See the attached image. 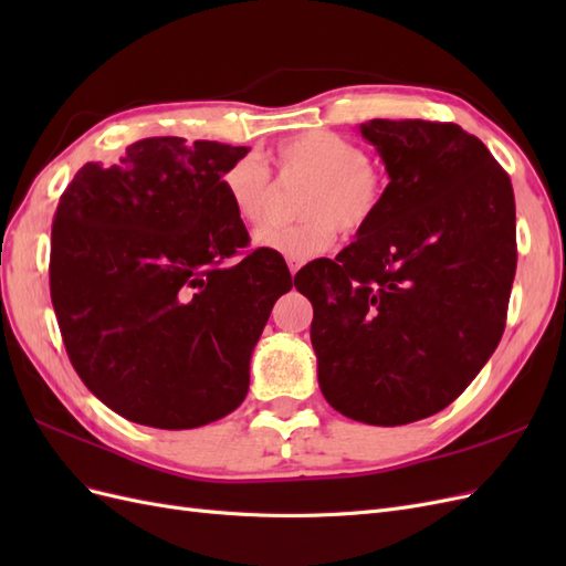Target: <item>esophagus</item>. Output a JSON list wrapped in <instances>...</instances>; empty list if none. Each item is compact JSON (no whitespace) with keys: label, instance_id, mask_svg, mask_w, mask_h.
Wrapping results in <instances>:
<instances>
[{"label":"esophagus","instance_id":"1","mask_svg":"<svg viewBox=\"0 0 566 566\" xmlns=\"http://www.w3.org/2000/svg\"><path fill=\"white\" fill-rule=\"evenodd\" d=\"M300 266H302V262H293V260H287V269H290V273H293V276H295V273L300 271Z\"/></svg>","mask_w":566,"mask_h":566}]
</instances>
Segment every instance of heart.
Segmentation results:
<instances>
[{
    "instance_id": "heart-1",
    "label": "heart",
    "mask_w": 566,
    "mask_h": 566,
    "mask_svg": "<svg viewBox=\"0 0 566 566\" xmlns=\"http://www.w3.org/2000/svg\"><path fill=\"white\" fill-rule=\"evenodd\" d=\"M283 179H306L297 212L304 217L290 227L256 231V248L285 260L306 262L331 250L337 229L347 235L361 233L378 214L385 198L382 169L370 163L356 142L328 129L290 136L269 156ZM231 210L245 224H262L271 205L269 167L256 158L233 160L219 179Z\"/></svg>"
}]
</instances>
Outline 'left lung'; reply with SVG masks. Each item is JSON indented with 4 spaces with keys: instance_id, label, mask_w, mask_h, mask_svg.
I'll return each mask as SVG.
<instances>
[{
    "instance_id": "1",
    "label": "left lung",
    "mask_w": 566,
    "mask_h": 566,
    "mask_svg": "<svg viewBox=\"0 0 566 566\" xmlns=\"http://www.w3.org/2000/svg\"><path fill=\"white\" fill-rule=\"evenodd\" d=\"M389 184L378 214L335 260L297 271L314 306L325 401L358 422L430 418L484 368L505 331L517 269L515 193L453 123L370 119Z\"/></svg>"
}]
</instances>
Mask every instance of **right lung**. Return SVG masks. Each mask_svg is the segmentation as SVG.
I'll use <instances>...</instances> for the list:
<instances>
[{"label":"right lung","mask_w":566,"mask_h":566,"mask_svg":"<svg viewBox=\"0 0 566 566\" xmlns=\"http://www.w3.org/2000/svg\"><path fill=\"white\" fill-rule=\"evenodd\" d=\"M248 150L150 136L84 165L59 200L49 287L63 345L132 422L193 430L245 399L252 349L293 287L281 254L248 250L219 186Z\"/></svg>","instance_id":"1"}]
</instances>
